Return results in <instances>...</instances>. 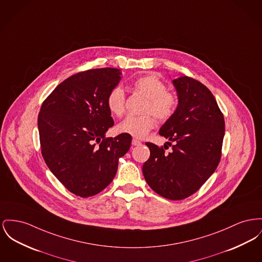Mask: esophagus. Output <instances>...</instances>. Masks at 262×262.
Segmentation results:
<instances>
[{
	"instance_id": "1",
	"label": "esophagus",
	"mask_w": 262,
	"mask_h": 262,
	"mask_svg": "<svg viewBox=\"0 0 262 262\" xmlns=\"http://www.w3.org/2000/svg\"><path fill=\"white\" fill-rule=\"evenodd\" d=\"M132 144L135 145V146H137V145H140L141 142H140L139 140H138V139H134L132 140Z\"/></svg>"
}]
</instances>
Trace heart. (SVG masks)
Returning <instances> with one entry per match:
<instances>
[{
	"label": "heart",
	"instance_id": "obj_1",
	"mask_svg": "<svg viewBox=\"0 0 262 262\" xmlns=\"http://www.w3.org/2000/svg\"><path fill=\"white\" fill-rule=\"evenodd\" d=\"M133 88L146 98L143 113L152 115L158 121H166L175 113L177 98L167 91L166 85L157 76L146 74L138 77L133 82ZM124 92L120 86L108 93L107 106L115 116L121 117L124 113ZM150 115L128 116L118 124V130L137 139H143L154 127V120Z\"/></svg>",
	"mask_w": 262,
	"mask_h": 262
}]
</instances>
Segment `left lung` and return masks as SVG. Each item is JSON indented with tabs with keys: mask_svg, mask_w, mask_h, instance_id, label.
<instances>
[{
	"mask_svg": "<svg viewBox=\"0 0 262 262\" xmlns=\"http://www.w3.org/2000/svg\"><path fill=\"white\" fill-rule=\"evenodd\" d=\"M172 83L178 105L159 135L174 145L166 154L163 147L146 142L150 156L142 172L158 195L182 200L197 192L215 172L221 159L225 120L214 95L199 81L181 76Z\"/></svg>",
	"mask_w": 262,
	"mask_h": 262,
	"instance_id": "1",
	"label": "left lung"
}]
</instances>
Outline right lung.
Here are the masks:
<instances>
[{
	"label": "right lung",
	"mask_w": 262,
	"mask_h": 262,
	"mask_svg": "<svg viewBox=\"0 0 262 262\" xmlns=\"http://www.w3.org/2000/svg\"><path fill=\"white\" fill-rule=\"evenodd\" d=\"M122 72L99 68L60 83L42 103L37 125L41 154L53 175L73 194L87 198L114 179L132 137L106 138L114 120L107 106Z\"/></svg>",
	"instance_id": "add662e5"
}]
</instances>
